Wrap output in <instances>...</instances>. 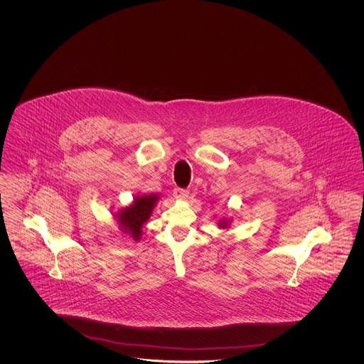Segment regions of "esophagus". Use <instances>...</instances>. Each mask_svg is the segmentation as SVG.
<instances>
[{
    "label": "esophagus",
    "instance_id": "34e87169",
    "mask_svg": "<svg viewBox=\"0 0 364 364\" xmlns=\"http://www.w3.org/2000/svg\"><path fill=\"white\" fill-rule=\"evenodd\" d=\"M190 195V191L184 190V188H174L173 196L174 199H186L188 198Z\"/></svg>",
    "mask_w": 364,
    "mask_h": 364
}]
</instances>
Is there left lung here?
Instances as JSON below:
<instances>
[{"mask_svg":"<svg viewBox=\"0 0 364 364\" xmlns=\"http://www.w3.org/2000/svg\"><path fill=\"white\" fill-rule=\"evenodd\" d=\"M220 223H221V224H220L221 228H225V226L228 225V223H226V221H220Z\"/></svg>","mask_w":364,"mask_h":364,"instance_id":"8db88e82","label":"left lung"}]
</instances>
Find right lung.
<instances>
[{"label": "right lung", "mask_w": 364, "mask_h": 364, "mask_svg": "<svg viewBox=\"0 0 364 364\" xmlns=\"http://www.w3.org/2000/svg\"><path fill=\"white\" fill-rule=\"evenodd\" d=\"M156 200V195L136 196L134 203L129 208L122 210L117 215L122 230L129 233L134 240H139L141 235V226L150 218Z\"/></svg>", "instance_id": "add662e5"}]
</instances>
